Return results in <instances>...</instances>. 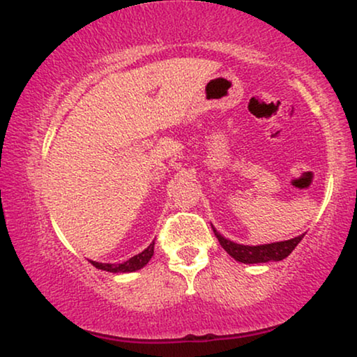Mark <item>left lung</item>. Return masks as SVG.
<instances>
[{
    "instance_id": "8db88e82",
    "label": "left lung",
    "mask_w": 357,
    "mask_h": 357,
    "mask_svg": "<svg viewBox=\"0 0 357 357\" xmlns=\"http://www.w3.org/2000/svg\"><path fill=\"white\" fill-rule=\"evenodd\" d=\"M214 236L218 237L219 243L221 247L226 250L229 255H231L234 260L241 261V263H266V261H281L284 260L286 257H289V253L294 250L297 247V243L302 241V237H294L289 238V241H282V242H273V243H263V245H243V243H237L232 242L226 238L224 236H221L216 231V227L213 226Z\"/></svg>"
}]
</instances>
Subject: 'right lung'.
<instances>
[{
    "label": "right lung",
    "instance_id": "1",
    "mask_svg": "<svg viewBox=\"0 0 357 357\" xmlns=\"http://www.w3.org/2000/svg\"><path fill=\"white\" fill-rule=\"evenodd\" d=\"M153 255H154V242H151L148 248H144V250L138 253V255L131 257L130 260H126L123 263H99L92 260L89 261L97 268V270H104L110 273H133L148 265V261L151 260V257Z\"/></svg>",
    "mask_w": 357,
    "mask_h": 357
}]
</instances>
